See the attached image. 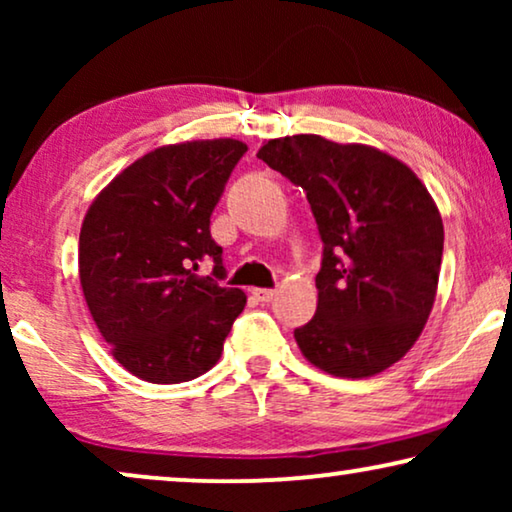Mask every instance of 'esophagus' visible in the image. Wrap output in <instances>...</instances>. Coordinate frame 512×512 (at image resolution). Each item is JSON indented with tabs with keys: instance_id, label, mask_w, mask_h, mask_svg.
Instances as JSON below:
<instances>
[{
	"instance_id": "34e87169",
	"label": "esophagus",
	"mask_w": 512,
	"mask_h": 512,
	"mask_svg": "<svg viewBox=\"0 0 512 512\" xmlns=\"http://www.w3.org/2000/svg\"><path fill=\"white\" fill-rule=\"evenodd\" d=\"M275 289H254V296L261 300V303H270L272 298H275Z\"/></svg>"
}]
</instances>
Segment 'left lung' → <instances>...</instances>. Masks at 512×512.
Here are the masks:
<instances>
[{
	"label": "left lung",
	"instance_id": "left-lung-1",
	"mask_svg": "<svg viewBox=\"0 0 512 512\" xmlns=\"http://www.w3.org/2000/svg\"><path fill=\"white\" fill-rule=\"evenodd\" d=\"M258 158L300 186L317 221V312L293 331L300 352L338 377L382 373L429 319L443 219L410 167L363 144L319 135L270 139Z\"/></svg>",
	"mask_w": 512,
	"mask_h": 512
}]
</instances>
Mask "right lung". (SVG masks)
I'll return each instance as SVG.
<instances>
[{
    "instance_id": "right-lung-1",
    "label": "right lung",
    "mask_w": 512,
    "mask_h": 512,
    "mask_svg": "<svg viewBox=\"0 0 512 512\" xmlns=\"http://www.w3.org/2000/svg\"><path fill=\"white\" fill-rule=\"evenodd\" d=\"M247 153L237 139L186 142L146 153L90 205L79 235V277L111 354L153 384L193 380L214 366L247 305L221 286L223 249L212 212ZM209 257L212 278L194 275Z\"/></svg>"
}]
</instances>
